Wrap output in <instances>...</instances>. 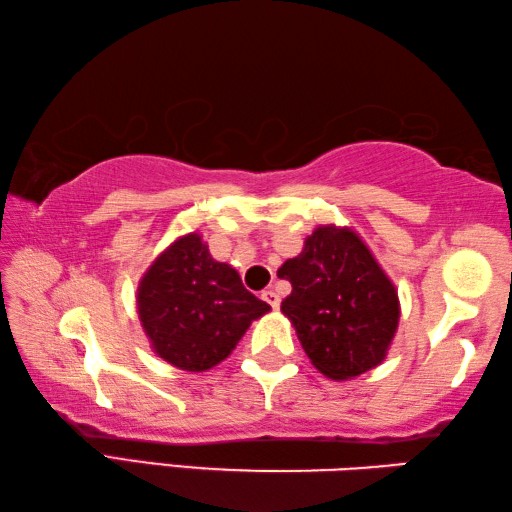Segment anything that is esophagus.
<instances>
[{
	"label": "esophagus",
	"mask_w": 512,
	"mask_h": 512,
	"mask_svg": "<svg viewBox=\"0 0 512 512\" xmlns=\"http://www.w3.org/2000/svg\"><path fill=\"white\" fill-rule=\"evenodd\" d=\"M261 297H263V301H267V303H270V306H272L274 310L281 306V299H279V294H276L274 290H265V292L261 294Z\"/></svg>",
	"instance_id": "esophagus-1"
}]
</instances>
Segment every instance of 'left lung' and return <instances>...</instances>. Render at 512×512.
Listing matches in <instances>:
<instances>
[{"label":"left lung","mask_w":512,"mask_h":512,"mask_svg":"<svg viewBox=\"0 0 512 512\" xmlns=\"http://www.w3.org/2000/svg\"><path fill=\"white\" fill-rule=\"evenodd\" d=\"M279 276L292 283L281 310L315 369L353 380L384 362L398 330V292L353 229L321 224Z\"/></svg>","instance_id":"1"}]
</instances>
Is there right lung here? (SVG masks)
Listing matches in <instances>:
<instances>
[{
  "label": "right lung",
  "instance_id": "1",
  "mask_svg": "<svg viewBox=\"0 0 512 512\" xmlns=\"http://www.w3.org/2000/svg\"><path fill=\"white\" fill-rule=\"evenodd\" d=\"M143 333L161 360L202 373L229 357L251 321L270 312L240 274L209 254L200 233H186L155 258L137 290Z\"/></svg>",
  "mask_w": 512,
  "mask_h": 512
}]
</instances>
